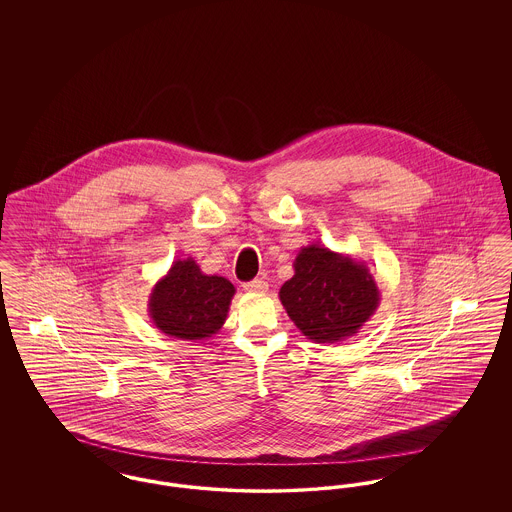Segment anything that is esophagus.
Segmentation results:
<instances>
[{"label": "esophagus", "mask_w": 512, "mask_h": 512, "mask_svg": "<svg viewBox=\"0 0 512 512\" xmlns=\"http://www.w3.org/2000/svg\"><path fill=\"white\" fill-rule=\"evenodd\" d=\"M245 292L249 293H267L268 284L265 280H261V278H257V280H251V282H245L244 284Z\"/></svg>", "instance_id": "obj_1"}]
</instances>
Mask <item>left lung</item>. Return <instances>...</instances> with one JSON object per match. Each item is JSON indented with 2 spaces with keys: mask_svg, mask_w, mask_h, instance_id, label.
Instances as JSON below:
<instances>
[{
  "mask_svg": "<svg viewBox=\"0 0 512 512\" xmlns=\"http://www.w3.org/2000/svg\"><path fill=\"white\" fill-rule=\"evenodd\" d=\"M278 295L293 324L315 343L357 336L380 305L366 263L317 244L299 249L293 276Z\"/></svg>",
  "mask_w": 512,
  "mask_h": 512,
  "instance_id": "obj_1",
  "label": "left lung"
}]
</instances>
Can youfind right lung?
I'll return each mask as SVG.
<instances>
[{"instance_id":"add662e5","label":"right lung","mask_w":512,"mask_h":512,"mask_svg":"<svg viewBox=\"0 0 512 512\" xmlns=\"http://www.w3.org/2000/svg\"><path fill=\"white\" fill-rule=\"evenodd\" d=\"M234 293L230 280L201 272L192 257L176 259L149 293L147 311L151 322L171 338L209 340L228 317Z\"/></svg>"}]
</instances>
